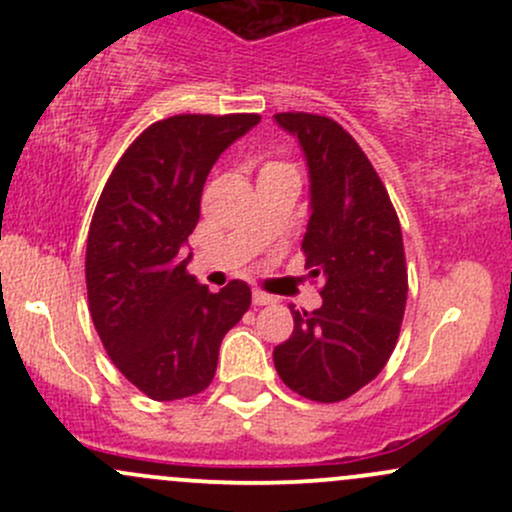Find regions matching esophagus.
<instances>
[{"mask_svg":"<svg viewBox=\"0 0 512 512\" xmlns=\"http://www.w3.org/2000/svg\"><path fill=\"white\" fill-rule=\"evenodd\" d=\"M276 298L274 296H269V293H264V291H252V305H269V303H274Z\"/></svg>","mask_w":512,"mask_h":512,"instance_id":"34e87169","label":"esophagus"}]
</instances>
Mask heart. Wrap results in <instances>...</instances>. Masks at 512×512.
<instances>
[{"mask_svg": "<svg viewBox=\"0 0 512 512\" xmlns=\"http://www.w3.org/2000/svg\"><path fill=\"white\" fill-rule=\"evenodd\" d=\"M276 166H279V163H267V166H264V168H276ZM262 168V170H264Z\"/></svg>", "mask_w": 512, "mask_h": 512, "instance_id": "1", "label": "heart"}]
</instances>
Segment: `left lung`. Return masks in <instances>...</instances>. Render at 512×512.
Listing matches in <instances>:
<instances>
[{
  "instance_id": "8db88e82",
  "label": "left lung",
  "mask_w": 512,
  "mask_h": 512,
  "mask_svg": "<svg viewBox=\"0 0 512 512\" xmlns=\"http://www.w3.org/2000/svg\"><path fill=\"white\" fill-rule=\"evenodd\" d=\"M274 122L298 139L308 163L305 267L325 281L320 308H291L293 332L274 349V366L301 397L342 402L395 351L407 305L402 228L383 180L342 125L310 113H279Z\"/></svg>"
}]
</instances>
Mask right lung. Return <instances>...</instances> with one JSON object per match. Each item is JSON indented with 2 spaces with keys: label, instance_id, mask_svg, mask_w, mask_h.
<instances>
[{
  "label": "right lung",
  "instance_id": "add662e5",
  "mask_svg": "<svg viewBox=\"0 0 512 512\" xmlns=\"http://www.w3.org/2000/svg\"><path fill=\"white\" fill-rule=\"evenodd\" d=\"M260 115H175L144 129L103 187L86 243L88 310L113 363L156 402L209 387L221 339L250 308L233 279L211 293L185 250L204 182Z\"/></svg>",
  "mask_w": 512,
  "mask_h": 512
}]
</instances>
